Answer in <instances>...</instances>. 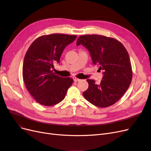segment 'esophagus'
<instances>
[{"mask_svg":"<svg viewBox=\"0 0 151 151\" xmlns=\"http://www.w3.org/2000/svg\"><path fill=\"white\" fill-rule=\"evenodd\" d=\"M81 80V79L77 78V77H74V81L75 82H79Z\"/></svg>","mask_w":151,"mask_h":151,"instance_id":"1","label":"esophagus"}]
</instances>
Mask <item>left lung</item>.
<instances>
[{
	"instance_id": "obj_1",
	"label": "left lung",
	"mask_w": 151,
	"mask_h": 151,
	"mask_svg": "<svg viewBox=\"0 0 151 151\" xmlns=\"http://www.w3.org/2000/svg\"><path fill=\"white\" fill-rule=\"evenodd\" d=\"M88 50L94 65L103 70L99 84L88 79L85 99L95 106L104 108L115 104L126 92L131 83L132 70L129 55L117 40L98 35L80 36L77 45Z\"/></svg>"
}]
</instances>
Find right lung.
Instances as JSON below:
<instances>
[{
  "mask_svg": "<svg viewBox=\"0 0 151 151\" xmlns=\"http://www.w3.org/2000/svg\"><path fill=\"white\" fill-rule=\"evenodd\" d=\"M76 35L51 34L36 39L27 50L22 66V77L27 89L36 101L52 106L64 99L73 79L55 74L53 63L60 62L61 55Z\"/></svg>",
  "mask_w": 151,
  "mask_h": 151,
  "instance_id": "1",
  "label": "right lung"
}]
</instances>
